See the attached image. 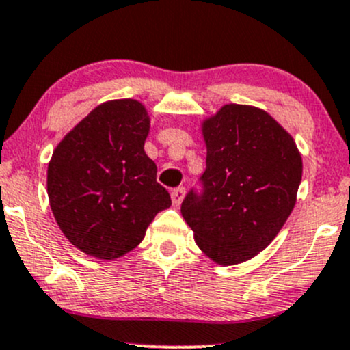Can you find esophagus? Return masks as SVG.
<instances>
[{
  "mask_svg": "<svg viewBox=\"0 0 350 350\" xmlns=\"http://www.w3.org/2000/svg\"><path fill=\"white\" fill-rule=\"evenodd\" d=\"M183 197H185V187H176V189L172 190V202H174L175 206L182 204Z\"/></svg>",
  "mask_w": 350,
  "mask_h": 350,
  "instance_id": "esophagus-1",
  "label": "esophagus"
}]
</instances>
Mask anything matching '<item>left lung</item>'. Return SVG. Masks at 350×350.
Returning a JSON list of instances; mask_svg holds the SVG:
<instances>
[{"instance_id":"left-lung-1","label":"left lung","mask_w":350,"mask_h":350,"mask_svg":"<svg viewBox=\"0 0 350 350\" xmlns=\"http://www.w3.org/2000/svg\"><path fill=\"white\" fill-rule=\"evenodd\" d=\"M206 168L182 202L197 245L220 265L255 257L295 205L302 159L265 111L225 105L204 125Z\"/></svg>"}]
</instances>
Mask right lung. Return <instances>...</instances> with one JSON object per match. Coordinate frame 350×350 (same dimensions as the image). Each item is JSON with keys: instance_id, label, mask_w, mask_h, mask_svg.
I'll return each mask as SVG.
<instances>
[{"instance_id": "right-lung-1", "label": "right lung", "mask_w": 350, "mask_h": 350, "mask_svg": "<svg viewBox=\"0 0 350 350\" xmlns=\"http://www.w3.org/2000/svg\"><path fill=\"white\" fill-rule=\"evenodd\" d=\"M150 120L137 100L100 105L59 142L48 165L53 215L77 249L118 258L172 205L144 150Z\"/></svg>"}]
</instances>
